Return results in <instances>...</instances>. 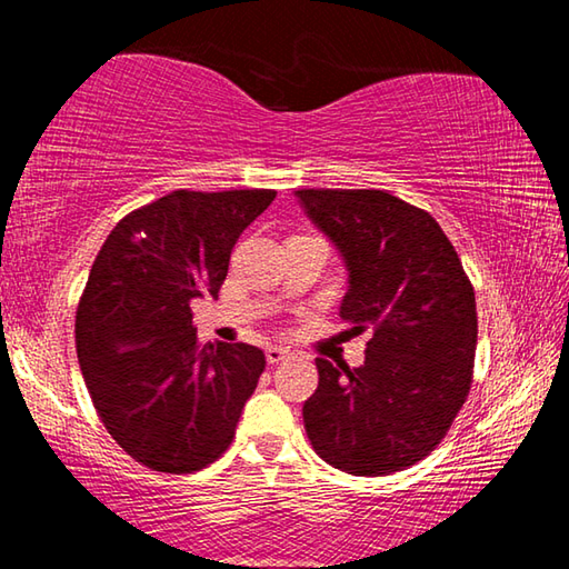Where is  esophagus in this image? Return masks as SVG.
I'll return each mask as SVG.
<instances>
[{
  "label": "esophagus",
  "instance_id": "esophagus-1",
  "mask_svg": "<svg viewBox=\"0 0 569 569\" xmlns=\"http://www.w3.org/2000/svg\"><path fill=\"white\" fill-rule=\"evenodd\" d=\"M288 356V349H283V346H268L266 349V361L268 363H281Z\"/></svg>",
  "mask_w": 569,
  "mask_h": 569
}]
</instances>
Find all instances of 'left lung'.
Returning a JSON list of instances; mask_svg holds the SVG:
<instances>
[{"label": "left lung", "instance_id": "obj_1", "mask_svg": "<svg viewBox=\"0 0 569 569\" xmlns=\"http://www.w3.org/2000/svg\"><path fill=\"white\" fill-rule=\"evenodd\" d=\"M311 223L349 271L341 319L371 331L356 369L316 359L303 403L323 461L383 477L435 451L465 403L477 349L475 288L427 210L383 190H296Z\"/></svg>", "mask_w": 569, "mask_h": 569}]
</instances>
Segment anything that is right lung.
Masks as SVG:
<instances>
[{"mask_svg":"<svg viewBox=\"0 0 569 569\" xmlns=\"http://www.w3.org/2000/svg\"><path fill=\"white\" fill-rule=\"evenodd\" d=\"M276 190H172L124 216L77 306L74 343L104 429L134 461L168 475L230 447L266 369L248 343L200 346L192 303L218 298L238 236Z\"/></svg>","mask_w":569,"mask_h":569,"instance_id":"obj_1","label":"right lung"}]
</instances>
